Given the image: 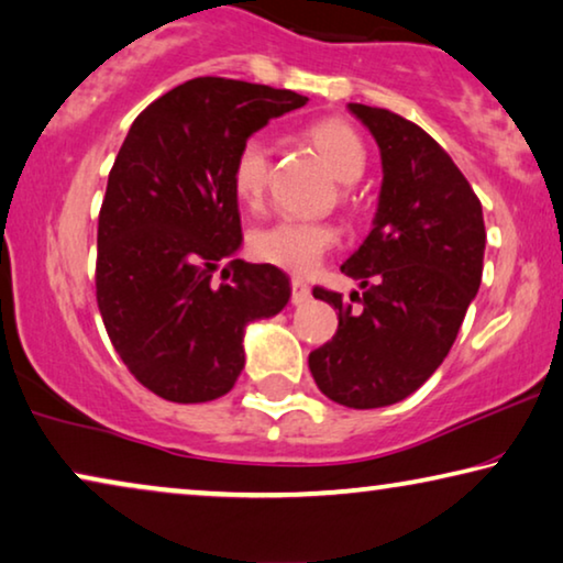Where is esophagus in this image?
Instances as JSON below:
<instances>
[{
    "label": "esophagus",
    "instance_id": "34e87169",
    "mask_svg": "<svg viewBox=\"0 0 563 563\" xmlns=\"http://www.w3.org/2000/svg\"><path fill=\"white\" fill-rule=\"evenodd\" d=\"M290 290H292V296H290L292 306H303V303H308V300H311V288H308L303 280L292 278L290 280Z\"/></svg>",
    "mask_w": 563,
    "mask_h": 563
}]
</instances>
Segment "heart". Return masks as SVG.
Listing matches in <instances>:
<instances>
[{
	"mask_svg": "<svg viewBox=\"0 0 563 563\" xmlns=\"http://www.w3.org/2000/svg\"><path fill=\"white\" fill-rule=\"evenodd\" d=\"M306 140L334 170L336 178L357 180L367 165V153L360 134L342 120H321L306 130ZM229 184L236 201L257 209L271 186V147L255 134L236 150ZM339 242V229L329 221L278 219L250 234V252L263 263H271L292 275H308L319 267L323 255Z\"/></svg>",
	"mask_w": 563,
	"mask_h": 563,
	"instance_id": "heart-1",
	"label": "heart"
}]
</instances>
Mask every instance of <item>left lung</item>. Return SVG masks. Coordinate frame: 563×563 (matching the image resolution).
Returning a JSON list of instances; mask_svg holds the SVG:
<instances>
[{
	"label": "left lung",
	"mask_w": 563,
	"mask_h": 563,
	"mask_svg": "<svg viewBox=\"0 0 563 563\" xmlns=\"http://www.w3.org/2000/svg\"><path fill=\"white\" fill-rule=\"evenodd\" d=\"M350 112L377 140L383 188L372 232L342 265L361 308L313 288L339 329L308 367L327 398L364 410L408 398L439 369L479 290L487 232L477 194L429 132L387 109Z\"/></svg>",
	"instance_id": "obj_1"
}]
</instances>
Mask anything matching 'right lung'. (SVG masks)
Wrapping results in <instances>:
<instances>
[{
	"mask_svg": "<svg viewBox=\"0 0 563 563\" xmlns=\"http://www.w3.org/2000/svg\"><path fill=\"white\" fill-rule=\"evenodd\" d=\"M306 101L203 76L155 99L126 132L99 211L97 303L150 393L170 402L227 395L244 367V327L288 303V275L232 257L242 224L229 170L252 132Z\"/></svg>",
	"mask_w": 563,
	"mask_h": 563,
	"instance_id": "right-lung-1",
	"label": "right lung"
}]
</instances>
